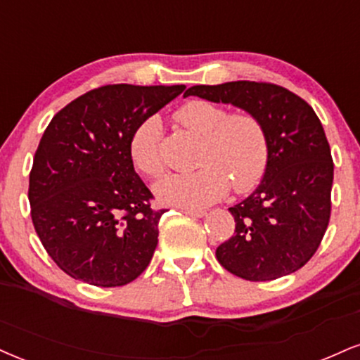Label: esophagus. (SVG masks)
Masks as SVG:
<instances>
[{
    "mask_svg": "<svg viewBox=\"0 0 360 360\" xmlns=\"http://www.w3.org/2000/svg\"><path fill=\"white\" fill-rule=\"evenodd\" d=\"M183 213L186 216H191V218H202V216H206V211H198V210H184Z\"/></svg>",
    "mask_w": 360,
    "mask_h": 360,
    "instance_id": "1",
    "label": "esophagus"
}]
</instances>
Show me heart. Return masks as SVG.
Listing matches in <instances>:
<instances>
[{"mask_svg":"<svg viewBox=\"0 0 360 360\" xmlns=\"http://www.w3.org/2000/svg\"><path fill=\"white\" fill-rule=\"evenodd\" d=\"M183 127L202 137L198 171L171 174L155 184L154 193L162 205L201 210L219 201L229 184L236 193L258 184L268 161V142L257 117L245 112L228 114L213 102H186L176 110ZM162 125L158 117L142 120L129 141V155L142 174L159 177L164 171L161 158Z\"/></svg>","mask_w":360,"mask_h":360,"instance_id":"b5f03b06","label":"heart"}]
</instances>
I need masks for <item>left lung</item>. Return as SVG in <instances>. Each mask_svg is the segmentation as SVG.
<instances>
[{
    "instance_id": "left-lung-1",
    "label": "left lung",
    "mask_w": 360,
    "mask_h": 360,
    "mask_svg": "<svg viewBox=\"0 0 360 360\" xmlns=\"http://www.w3.org/2000/svg\"><path fill=\"white\" fill-rule=\"evenodd\" d=\"M189 95L257 117L268 142L262 183L229 207L235 235L216 248V258L250 281L293 274L314 257L330 219L333 162L317 114L304 98L266 82L194 85Z\"/></svg>"
}]
</instances>
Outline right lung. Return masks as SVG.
<instances>
[{"label": "right lung", "mask_w": 360, "mask_h": 360, "mask_svg": "<svg viewBox=\"0 0 360 360\" xmlns=\"http://www.w3.org/2000/svg\"><path fill=\"white\" fill-rule=\"evenodd\" d=\"M184 89L98 86L63 107L43 132L30 172L32 219L46 253L72 278L122 287L153 259L166 210L150 206L129 141Z\"/></svg>", "instance_id": "add662e5"}]
</instances>
